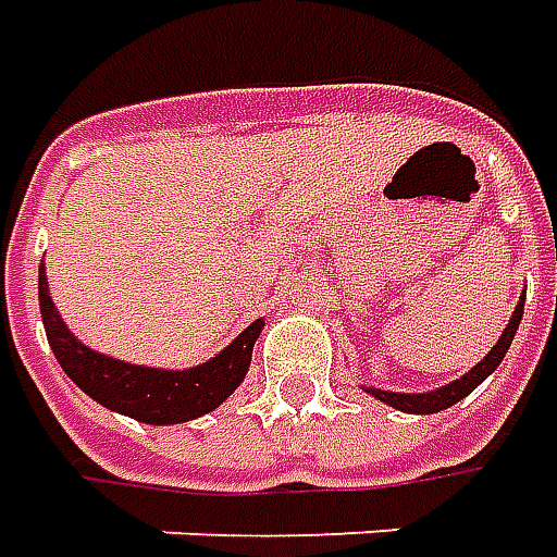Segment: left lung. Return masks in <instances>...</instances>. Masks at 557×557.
I'll return each instance as SVG.
<instances>
[{
  "instance_id": "1",
  "label": "left lung",
  "mask_w": 557,
  "mask_h": 557,
  "mask_svg": "<svg viewBox=\"0 0 557 557\" xmlns=\"http://www.w3.org/2000/svg\"><path fill=\"white\" fill-rule=\"evenodd\" d=\"M522 311H524V294L516 302V311L510 314V323L504 326V333L498 335V345L488 350L483 360L476 362L471 372H465L456 381H449L444 386H435V389H425V393H393V389H381V386H362L369 396H374L377 401H384L389 408H396V411L405 413H437V411H447L453 408L456 401H461L465 396H471L476 386L486 381L488 374L495 372L500 366V360L507 357V350L512 345V335L519 330V323H522Z\"/></svg>"
}]
</instances>
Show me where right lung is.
<instances>
[{
	"mask_svg": "<svg viewBox=\"0 0 557 557\" xmlns=\"http://www.w3.org/2000/svg\"><path fill=\"white\" fill-rule=\"evenodd\" d=\"M38 306L53 357L74 384L108 411L125 413L146 425H173L215 411L224 398L243 384L251 366V350L263 333V318L248 323L243 333L215 357L191 369H152L116 360L83 345L62 321L50 297L45 263L38 270Z\"/></svg>",
	"mask_w": 557,
	"mask_h": 557,
	"instance_id": "right-lung-1",
	"label": "right lung"
}]
</instances>
